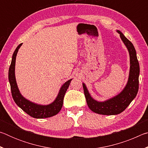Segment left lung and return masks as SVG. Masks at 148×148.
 Returning a JSON list of instances; mask_svg holds the SVG:
<instances>
[{
	"instance_id": "1",
	"label": "left lung",
	"mask_w": 148,
	"mask_h": 148,
	"mask_svg": "<svg viewBox=\"0 0 148 148\" xmlns=\"http://www.w3.org/2000/svg\"><path fill=\"white\" fill-rule=\"evenodd\" d=\"M117 32L119 34L120 38L128 49L130 56L129 76L128 82L124 89L116 96L105 101L99 102L92 98L86 85L84 83L82 84L87 104L90 110L95 113L107 116L117 115L123 112L136 97L139 87L140 66L136 50L131 42H130L121 31L117 30Z\"/></svg>"
}]
</instances>
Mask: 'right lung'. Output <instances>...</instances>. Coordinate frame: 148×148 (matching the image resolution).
Wrapping results in <instances>:
<instances>
[{
	"mask_svg": "<svg viewBox=\"0 0 148 148\" xmlns=\"http://www.w3.org/2000/svg\"><path fill=\"white\" fill-rule=\"evenodd\" d=\"M21 45L22 44H20L14 52L8 71V79L14 101L17 106L21 108L25 112L34 118L42 119L53 116L58 114L61 110L64 95L72 79L68 80L62 85L56 99L51 104L47 105L38 104L26 99L23 96H22L19 91L16 83V76H15V65H16V56Z\"/></svg>",
	"mask_w": 148,
	"mask_h": 148,
	"instance_id": "1",
	"label": "right lung"
}]
</instances>
